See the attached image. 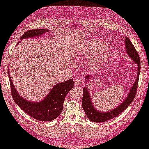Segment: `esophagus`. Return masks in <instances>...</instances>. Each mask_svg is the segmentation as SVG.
Segmentation results:
<instances>
[{
	"instance_id": "34e87169",
	"label": "esophagus",
	"mask_w": 149,
	"mask_h": 149,
	"mask_svg": "<svg viewBox=\"0 0 149 149\" xmlns=\"http://www.w3.org/2000/svg\"><path fill=\"white\" fill-rule=\"evenodd\" d=\"M74 83L76 85H80L82 83V81L80 78H78V79H75L74 80Z\"/></svg>"
}]
</instances>
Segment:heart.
Here are the masks:
<instances>
[{
	"label": "heart",
	"mask_w": 149,
	"mask_h": 149,
	"mask_svg": "<svg viewBox=\"0 0 149 149\" xmlns=\"http://www.w3.org/2000/svg\"><path fill=\"white\" fill-rule=\"evenodd\" d=\"M102 45V42L101 41L93 40L91 41V42L87 43L83 48L82 54L84 56H89L92 54L94 52H97V50L100 49L101 46L102 47L100 49V52L99 54L97 56L93 57L90 60L89 63L90 67L96 68L97 66H99L101 61H103L104 59H106L110 54V47L108 45H107V44H104V45Z\"/></svg>",
	"instance_id": "heart-1"
}]
</instances>
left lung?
Returning <instances> with one entry per match:
<instances>
[{
  "label": "left lung",
  "mask_w": 149,
  "mask_h": 149,
  "mask_svg": "<svg viewBox=\"0 0 149 149\" xmlns=\"http://www.w3.org/2000/svg\"><path fill=\"white\" fill-rule=\"evenodd\" d=\"M125 47L126 49H127V52L128 54V55L130 56V58L133 59V61L137 64L138 76L136 79V81L134 82V85L131 88L130 92L128 94V95L125 99V100L123 101V102L120 104L118 107H116L115 109H114L113 110L110 111L107 113H101L99 111H97L94 108L93 104L91 103V101L90 100L89 92H88V91L86 88H84L83 90V100H82V106H83V108L84 111L85 113H86L87 117L91 120V121L99 123L104 122L115 118V117L119 115L120 113H122L125 109H127V107L129 106V104L132 102V100L134 99L137 91L139 76H140L141 68L140 59L137 50H136L134 45H132L131 40L127 37H126L125 38ZM91 77H92L91 75H88L86 77V79H89Z\"/></svg>",
  "instance_id": "1"
}]
</instances>
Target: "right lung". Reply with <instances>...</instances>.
Segmentation results:
<instances>
[{
  "label": "right lung",
  "mask_w": 149,
  "mask_h": 149,
  "mask_svg": "<svg viewBox=\"0 0 149 149\" xmlns=\"http://www.w3.org/2000/svg\"><path fill=\"white\" fill-rule=\"evenodd\" d=\"M48 31L49 30L43 29L29 30L21 36V39L42 35ZM8 75L11 95L16 104L27 115L40 121H52L61 114L65 97L74 86V81L72 79L63 83L57 84L45 99L42 102L34 103L27 101L19 95L15 90L9 74Z\"/></svg>",
  "instance_id": "right-lung-1"
}]
</instances>
